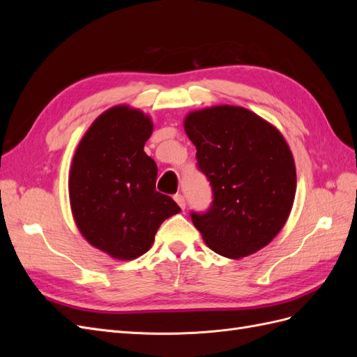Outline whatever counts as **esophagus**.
I'll return each instance as SVG.
<instances>
[{"instance_id":"1","label":"esophagus","mask_w":357,"mask_h":357,"mask_svg":"<svg viewBox=\"0 0 357 357\" xmlns=\"http://www.w3.org/2000/svg\"><path fill=\"white\" fill-rule=\"evenodd\" d=\"M174 201L178 204V207H180L181 210L186 208V199H185V197L180 195V193H177V195H174Z\"/></svg>"}]
</instances>
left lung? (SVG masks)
<instances>
[{"mask_svg":"<svg viewBox=\"0 0 357 357\" xmlns=\"http://www.w3.org/2000/svg\"><path fill=\"white\" fill-rule=\"evenodd\" d=\"M185 131L213 190L210 208L190 213L205 244L231 259L261 250L282 231L295 199L296 169L286 139L235 105L189 113Z\"/></svg>","mask_w":357,"mask_h":357,"instance_id":"1","label":"left lung"}]
</instances>
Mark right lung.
Masks as SVG:
<instances>
[{
    "instance_id": "obj_1",
    "label": "right lung",
    "mask_w": 357,
    "mask_h": 357,
    "mask_svg": "<svg viewBox=\"0 0 357 357\" xmlns=\"http://www.w3.org/2000/svg\"><path fill=\"white\" fill-rule=\"evenodd\" d=\"M153 123L143 112L117 105L91 125L75 150L68 189L82 235L121 261L144 255L165 219L180 213L156 190L158 167L144 152Z\"/></svg>"
}]
</instances>
